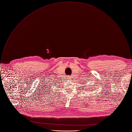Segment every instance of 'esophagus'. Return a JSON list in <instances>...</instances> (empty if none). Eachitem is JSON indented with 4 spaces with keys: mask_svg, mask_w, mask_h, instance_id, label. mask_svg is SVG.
Listing matches in <instances>:
<instances>
[{
    "mask_svg": "<svg viewBox=\"0 0 132 132\" xmlns=\"http://www.w3.org/2000/svg\"><path fill=\"white\" fill-rule=\"evenodd\" d=\"M71 77L70 76H68V77H67V78H68V79H69V80H70L71 79Z\"/></svg>",
    "mask_w": 132,
    "mask_h": 132,
    "instance_id": "1",
    "label": "esophagus"
}]
</instances>
